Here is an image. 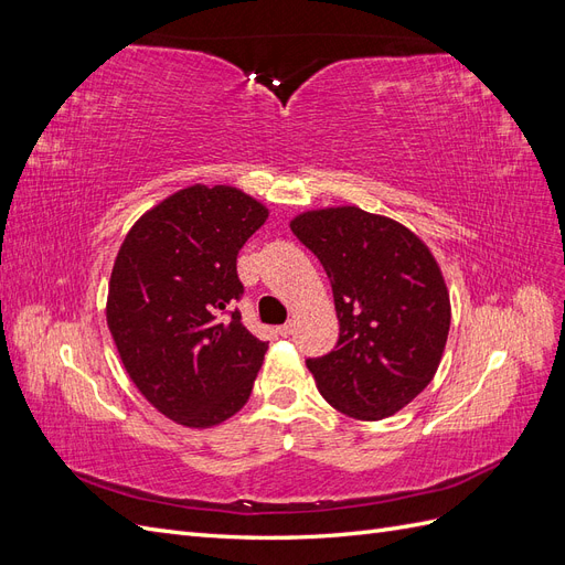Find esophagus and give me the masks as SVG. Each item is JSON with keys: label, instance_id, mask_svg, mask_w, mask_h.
Instances as JSON below:
<instances>
[{"label": "esophagus", "instance_id": "obj_1", "mask_svg": "<svg viewBox=\"0 0 565 565\" xmlns=\"http://www.w3.org/2000/svg\"><path fill=\"white\" fill-rule=\"evenodd\" d=\"M292 330H295V324L292 322H285V324H280V328H278V334L280 337H289V334H292Z\"/></svg>", "mask_w": 565, "mask_h": 565}]
</instances>
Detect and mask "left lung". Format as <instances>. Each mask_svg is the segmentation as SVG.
I'll use <instances>...</instances> for the list:
<instances>
[{
	"instance_id": "obj_1",
	"label": "left lung",
	"mask_w": 565,
	"mask_h": 565,
	"mask_svg": "<svg viewBox=\"0 0 565 565\" xmlns=\"http://www.w3.org/2000/svg\"><path fill=\"white\" fill-rule=\"evenodd\" d=\"M289 228L328 273L337 349L306 361L339 413L377 422L429 386L450 332V292L431 249L401 221L355 204L306 210Z\"/></svg>"
}]
</instances>
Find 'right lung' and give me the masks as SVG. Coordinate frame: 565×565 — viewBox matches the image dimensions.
Segmentation results:
<instances>
[{
	"mask_svg": "<svg viewBox=\"0 0 565 565\" xmlns=\"http://www.w3.org/2000/svg\"><path fill=\"white\" fill-rule=\"evenodd\" d=\"M268 218L233 185L193 183L136 218L115 256L106 320L141 396L188 429H212L247 403L268 344L231 303L237 252Z\"/></svg>",
	"mask_w": 565,
	"mask_h": 565,
	"instance_id": "1",
	"label": "right lung"
}]
</instances>
